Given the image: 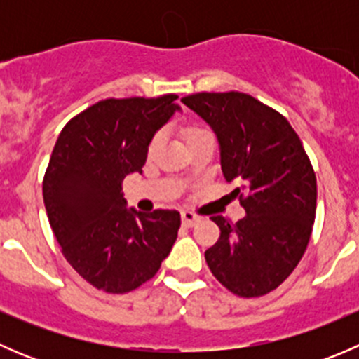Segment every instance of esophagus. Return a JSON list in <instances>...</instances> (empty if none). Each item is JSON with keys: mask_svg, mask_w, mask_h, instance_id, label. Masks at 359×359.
I'll list each match as a JSON object with an SVG mask.
<instances>
[{"mask_svg": "<svg viewBox=\"0 0 359 359\" xmlns=\"http://www.w3.org/2000/svg\"><path fill=\"white\" fill-rule=\"evenodd\" d=\"M200 222V217L194 215L193 212H182V224L186 227H193Z\"/></svg>", "mask_w": 359, "mask_h": 359, "instance_id": "esophagus-1", "label": "esophagus"}]
</instances>
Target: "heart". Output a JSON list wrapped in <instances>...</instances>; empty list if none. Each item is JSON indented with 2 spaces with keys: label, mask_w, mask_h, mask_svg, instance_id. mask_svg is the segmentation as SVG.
Returning a JSON list of instances; mask_svg holds the SVG:
<instances>
[{
  "label": "heart",
  "mask_w": 359,
  "mask_h": 359,
  "mask_svg": "<svg viewBox=\"0 0 359 359\" xmlns=\"http://www.w3.org/2000/svg\"><path fill=\"white\" fill-rule=\"evenodd\" d=\"M182 133H184V137H186L187 142H189V140L196 139V137H200V135H203V133H208V132H206V130L200 128V126H186ZM158 144H159V133H158V135H154L153 140H151V144H149V151H151V153H153V151L156 149Z\"/></svg>",
  "instance_id": "obj_1"
}]
</instances>
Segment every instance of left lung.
<instances>
[{
	"label": "left lung",
	"mask_w": 359,
	"mask_h": 359,
	"mask_svg": "<svg viewBox=\"0 0 359 359\" xmlns=\"http://www.w3.org/2000/svg\"><path fill=\"white\" fill-rule=\"evenodd\" d=\"M219 140L220 168L247 217H212L220 238L205 252L213 276L240 297L280 287L302 259L316 215V175L287 118L240 92L184 97Z\"/></svg>",
	"instance_id": "1"
}]
</instances>
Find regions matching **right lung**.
Returning a JSON list of instances; mask_svg holds the SVG:
<instances>
[{
    "mask_svg": "<svg viewBox=\"0 0 359 359\" xmlns=\"http://www.w3.org/2000/svg\"><path fill=\"white\" fill-rule=\"evenodd\" d=\"M177 95L107 99L60 132L43 180L50 226L76 273L99 290L126 293L154 276L180 227L177 210L126 208L121 182L142 173L156 132L180 111Z\"/></svg>",
    "mask_w": 359,
    "mask_h": 359,
    "instance_id": "right-lung-1",
    "label": "right lung"
}]
</instances>
